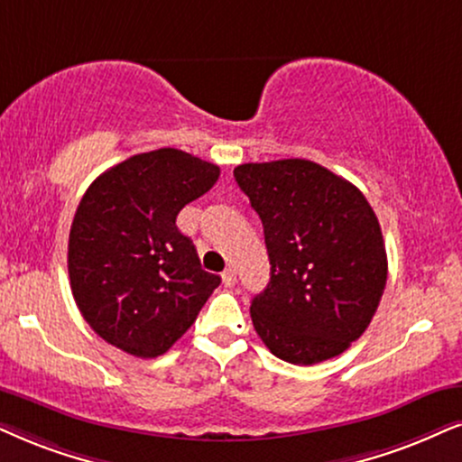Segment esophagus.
<instances>
[{"label":"esophagus","instance_id":"1","mask_svg":"<svg viewBox=\"0 0 462 462\" xmlns=\"http://www.w3.org/2000/svg\"><path fill=\"white\" fill-rule=\"evenodd\" d=\"M221 279H224L226 288H232V285L236 283V271L235 268H226V271L221 273Z\"/></svg>","mask_w":462,"mask_h":462}]
</instances>
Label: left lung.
Masks as SVG:
<instances>
[{
    "label": "left lung",
    "instance_id": "left-lung-1",
    "mask_svg": "<svg viewBox=\"0 0 462 462\" xmlns=\"http://www.w3.org/2000/svg\"><path fill=\"white\" fill-rule=\"evenodd\" d=\"M235 179L264 226L271 282L251 300L264 346L318 365L352 346L382 300V227L356 185L309 160L243 163Z\"/></svg>",
    "mask_w": 462,
    "mask_h": 462
}]
</instances>
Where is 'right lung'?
<instances>
[{
    "label": "right lung",
    "instance_id": "1",
    "mask_svg": "<svg viewBox=\"0 0 462 462\" xmlns=\"http://www.w3.org/2000/svg\"><path fill=\"white\" fill-rule=\"evenodd\" d=\"M217 179L219 166L166 147L127 157L85 191L69 227V285L110 346L155 358L196 322L221 279L202 271L177 215Z\"/></svg>",
    "mask_w": 462,
    "mask_h": 462
}]
</instances>
